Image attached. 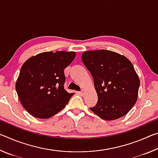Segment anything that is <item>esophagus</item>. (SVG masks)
Segmentation results:
<instances>
[{
	"label": "esophagus",
	"mask_w": 158,
	"mask_h": 158,
	"mask_svg": "<svg viewBox=\"0 0 158 158\" xmlns=\"http://www.w3.org/2000/svg\"><path fill=\"white\" fill-rule=\"evenodd\" d=\"M79 94L81 95H84V94H85V92H84V90H81V92H79Z\"/></svg>",
	"instance_id": "1"
}]
</instances>
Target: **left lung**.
Segmentation results:
<instances>
[{"label":"left lung","instance_id":"left-lung-1","mask_svg":"<svg viewBox=\"0 0 158 158\" xmlns=\"http://www.w3.org/2000/svg\"><path fill=\"white\" fill-rule=\"evenodd\" d=\"M81 60L93 77L98 100L90 108L106 121L124 116L138 98L139 78L130 60L109 50L84 52Z\"/></svg>","mask_w":158,"mask_h":158}]
</instances>
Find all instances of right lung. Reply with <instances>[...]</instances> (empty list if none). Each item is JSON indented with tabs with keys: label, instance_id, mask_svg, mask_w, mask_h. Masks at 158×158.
I'll return each instance as SVG.
<instances>
[{
	"label": "right lung",
	"instance_id": "add662e5",
	"mask_svg": "<svg viewBox=\"0 0 158 158\" xmlns=\"http://www.w3.org/2000/svg\"><path fill=\"white\" fill-rule=\"evenodd\" d=\"M74 52H47L32 56L21 66L15 88L21 105L32 116L49 118L65 107L74 93L64 89V69Z\"/></svg>",
	"mask_w": 158,
	"mask_h": 158
}]
</instances>
